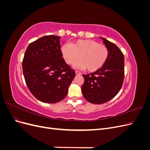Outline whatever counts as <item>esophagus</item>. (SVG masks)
<instances>
[{"instance_id":"34e87169","label":"esophagus","mask_w":150,"mask_h":150,"mask_svg":"<svg viewBox=\"0 0 150 150\" xmlns=\"http://www.w3.org/2000/svg\"><path fill=\"white\" fill-rule=\"evenodd\" d=\"M75 72H76V75H78V76H79V75H81V72H79V71H76Z\"/></svg>"}]
</instances>
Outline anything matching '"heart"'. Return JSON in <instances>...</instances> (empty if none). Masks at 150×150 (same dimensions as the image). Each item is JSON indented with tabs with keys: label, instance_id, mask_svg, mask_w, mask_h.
<instances>
[{
	"label": "heart",
	"instance_id": "b5f03b06",
	"mask_svg": "<svg viewBox=\"0 0 150 150\" xmlns=\"http://www.w3.org/2000/svg\"><path fill=\"white\" fill-rule=\"evenodd\" d=\"M61 52L67 64H72L79 57L76 66L83 69L86 68L90 72L100 69L105 64L109 56L106 46L89 39H79L71 44H63Z\"/></svg>",
	"mask_w": 150,
	"mask_h": 150
}]
</instances>
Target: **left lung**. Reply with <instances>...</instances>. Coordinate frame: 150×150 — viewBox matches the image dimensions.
<instances>
[{"label":"left lung","instance_id":"obj_1","mask_svg":"<svg viewBox=\"0 0 150 150\" xmlns=\"http://www.w3.org/2000/svg\"><path fill=\"white\" fill-rule=\"evenodd\" d=\"M109 51L108 58L100 69L83 74L81 91L91 103L99 104L111 100L120 91L125 77V57L116 44L101 38Z\"/></svg>","mask_w":150,"mask_h":150}]
</instances>
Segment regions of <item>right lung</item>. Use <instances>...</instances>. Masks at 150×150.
Segmentation results:
<instances>
[{
  "instance_id": "obj_1",
  "label": "right lung",
  "mask_w": 150,
  "mask_h": 150,
  "mask_svg": "<svg viewBox=\"0 0 150 150\" xmlns=\"http://www.w3.org/2000/svg\"><path fill=\"white\" fill-rule=\"evenodd\" d=\"M60 38L49 35L31 42L22 61L25 83L32 94L43 103L63 100L76 76L62 58Z\"/></svg>"
}]
</instances>
